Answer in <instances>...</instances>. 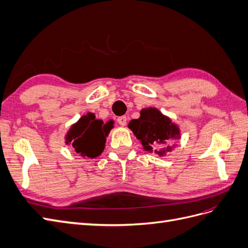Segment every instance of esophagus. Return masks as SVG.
Wrapping results in <instances>:
<instances>
[{"label": "esophagus", "mask_w": 248, "mask_h": 248, "mask_svg": "<svg viewBox=\"0 0 248 248\" xmlns=\"http://www.w3.org/2000/svg\"><path fill=\"white\" fill-rule=\"evenodd\" d=\"M118 123L121 125V126H125L127 123V118L126 116H122V117H119L118 118Z\"/></svg>", "instance_id": "1"}]
</instances>
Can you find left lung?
Wrapping results in <instances>:
<instances>
[{
  "label": "left lung",
  "mask_w": 248,
  "mask_h": 248,
  "mask_svg": "<svg viewBox=\"0 0 248 248\" xmlns=\"http://www.w3.org/2000/svg\"><path fill=\"white\" fill-rule=\"evenodd\" d=\"M140 114L139 119H133L129 122L128 128L140 140L146 152L162 157L177 147L176 144L172 146H167V144L170 140L181 139V130L178 124L156 108H145Z\"/></svg>",
  "instance_id": "obj_1"
}]
</instances>
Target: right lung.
<instances>
[{
    "mask_svg": "<svg viewBox=\"0 0 248 248\" xmlns=\"http://www.w3.org/2000/svg\"><path fill=\"white\" fill-rule=\"evenodd\" d=\"M112 127L110 121L103 124L93 112H87L70 126L65 134V144L73 147L82 158H95L103 152Z\"/></svg>",
    "mask_w": 248,
    "mask_h": 248,
    "instance_id": "right-lung-1",
    "label": "right lung"
}]
</instances>
